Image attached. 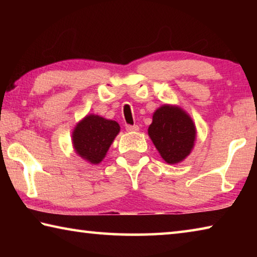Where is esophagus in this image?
Listing matches in <instances>:
<instances>
[{
  "label": "esophagus",
  "instance_id": "1",
  "mask_svg": "<svg viewBox=\"0 0 257 257\" xmlns=\"http://www.w3.org/2000/svg\"><path fill=\"white\" fill-rule=\"evenodd\" d=\"M125 130H127V132H129V133H136L139 130V127L137 124H135V125L127 124V125H125Z\"/></svg>",
  "mask_w": 257,
  "mask_h": 257
}]
</instances>
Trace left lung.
I'll list each match as a JSON object with an SVG mask.
<instances>
[{
	"instance_id": "left-lung-1",
	"label": "left lung",
	"mask_w": 257,
	"mask_h": 257,
	"mask_svg": "<svg viewBox=\"0 0 257 257\" xmlns=\"http://www.w3.org/2000/svg\"><path fill=\"white\" fill-rule=\"evenodd\" d=\"M149 136L165 162L176 164L190 154L196 139V128L181 107L164 104L154 112Z\"/></svg>"
}]
</instances>
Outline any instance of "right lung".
<instances>
[{"mask_svg":"<svg viewBox=\"0 0 257 257\" xmlns=\"http://www.w3.org/2000/svg\"><path fill=\"white\" fill-rule=\"evenodd\" d=\"M120 125L116 121L99 115H86L78 122L72 133V144L76 153L92 164H98L105 158Z\"/></svg>","mask_w":257,"mask_h":257,"instance_id":"1","label":"right lung"}]
</instances>
